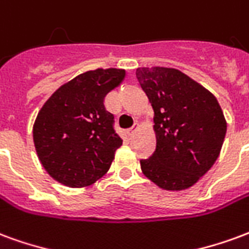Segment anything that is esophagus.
<instances>
[{
    "mask_svg": "<svg viewBox=\"0 0 249 249\" xmlns=\"http://www.w3.org/2000/svg\"><path fill=\"white\" fill-rule=\"evenodd\" d=\"M139 127H141L139 126V123H135V124L131 127V128H128V130H127V134H128V135H132V134L137 131Z\"/></svg>",
    "mask_w": 249,
    "mask_h": 249,
    "instance_id": "obj_1",
    "label": "esophagus"
}]
</instances>
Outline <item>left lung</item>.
Masks as SVG:
<instances>
[{"mask_svg":"<svg viewBox=\"0 0 249 249\" xmlns=\"http://www.w3.org/2000/svg\"><path fill=\"white\" fill-rule=\"evenodd\" d=\"M137 78L154 108L157 148L141 168L167 191L190 188L216 162L227 122L215 95L171 67L137 69Z\"/></svg>","mask_w":249,"mask_h":249,"instance_id":"1","label":"left lung"}]
</instances>
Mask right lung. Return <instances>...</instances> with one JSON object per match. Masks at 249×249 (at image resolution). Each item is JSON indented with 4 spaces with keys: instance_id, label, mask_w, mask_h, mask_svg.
<instances>
[{
    "instance_id": "right-lung-1",
    "label": "right lung",
    "mask_w": 249,
    "mask_h": 249,
    "mask_svg": "<svg viewBox=\"0 0 249 249\" xmlns=\"http://www.w3.org/2000/svg\"><path fill=\"white\" fill-rule=\"evenodd\" d=\"M124 77L123 69L90 70L62 85L45 102L33 126V141L53 179L79 188L108 171L122 139L105 97Z\"/></svg>"
}]
</instances>
